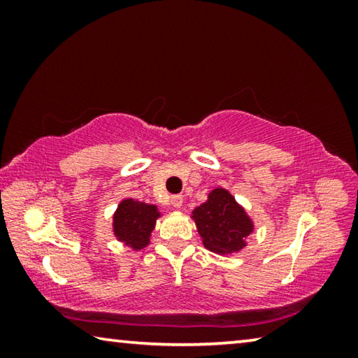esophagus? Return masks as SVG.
Listing matches in <instances>:
<instances>
[{
	"instance_id": "esophagus-1",
	"label": "esophagus",
	"mask_w": 358,
	"mask_h": 358,
	"mask_svg": "<svg viewBox=\"0 0 358 358\" xmlns=\"http://www.w3.org/2000/svg\"><path fill=\"white\" fill-rule=\"evenodd\" d=\"M171 203H172V207L180 208L181 205H183V196H172L171 197Z\"/></svg>"
}]
</instances>
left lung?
Masks as SVG:
<instances>
[{"label":"left lung","instance_id":"1","mask_svg":"<svg viewBox=\"0 0 358 358\" xmlns=\"http://www.w3.org/2000/svg\"><path fill=\"white\" fill-rule=\"evenodd\" d=\"M192 217L203 246L222 256L241 250L252 230L245 210L226 189L211 191L208 201L192 211Z\"/></svg>","mask_w":358,"mask_h":358}]
</instances>
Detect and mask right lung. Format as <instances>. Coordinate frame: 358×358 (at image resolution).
<instances>
[{
	"label": "right lung",
	"mask_w": 358,
	"mask_h": 358,
	"mask_svg": "<svg viewBox=\"0 0 358 358\" xmlns=\"http://www.w3.org/2000/svg\"><path fill=\"white\" fill-rule=\"evenodd\" d=\"M156 207L142 202L123 201L113 216V229L118 240L126 241L134 250H142L148 245L156 217Z\"/></svg>",
	"instance_id": "1"
}]
</instances>
